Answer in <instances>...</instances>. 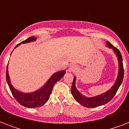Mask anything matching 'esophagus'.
<instances>
[{
    "instance_id": "obj_1",
    "label": "esophagus",
    "mask_w": 129,
    "mask_h": 129,
    "mask_svg": "<svg viewBox=\"0 0 129 129\" xmlns=\"http://www.w3.org/2000/svg\"><path fill=\"white\" fill-rule=\"evenodd\" d=\"M76 69H77L76 66L75 64H72V65H71L70 67L69 68L68 71L70 72H74L76 70Z\"/></svg>"
}]
</instances>
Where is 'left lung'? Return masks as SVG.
Wrapping results in <instances>:
<instances>
[{"label":"left lung","mask_w":129,"mask_h":129,"mask_svg":"<svg viewBox=\"0 0 129 129\" xmlns=\"http://www.w3.org/2000/svg\"><path fill=\"white\" fill-rule=\"evenodd\" d=\"M106 47L108 48L112 49L115 55L117 57L118 61V76L116 79L114 85L111 87L106 92H104L101 94L97 95V96H92V97H88L84 95H83L82 93L79 92V90L76 88V77L74 76V80L72 82V86L71 88V92L73 97L74 99L80 104L82 106L87 107V108H95L97 106H102L104 104L108 103L112 100V98L114 97L115 94L117 92V90L121 85L123 80V76H124V70H123V64H122V57L121 53L119 51L118 49L114 47L113 45L108 41H106Z\"/></svg>","instance_id":"left-lung-1"}]
</instances>
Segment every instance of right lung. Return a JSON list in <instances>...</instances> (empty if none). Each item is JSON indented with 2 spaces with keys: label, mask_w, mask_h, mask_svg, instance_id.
I'll list each match as a JSON object with an SVG mask.
<instances>
[{
  "label": "right lung",
  "mask_w": 129,
  "mask_h": 129,
  "mask_svg": "<svg viewBox=\"0 0 129 129\" xmlns=\"http://www.w3.org/2000/svg\"><path fill=\"white\" fill-rule=\"evenodd\" d=\"M36 39H37V37H29L27 39L22 41L21 43L17 45L15 47V49L19 45H20L21 43H30V42L35 41ZM8 70L9 68H8V66H7V72H6V78H7V84L9 85V88H10L14 98L17 100V101L19 104H21V105H23L27 108H38V107H40L45 104L48 101L50 94H51V92H52L53 87L57 81L60 80L61 78L66 74L65 70H61L54 73L42 87H41L36 91L27 93V92H21L13 87L11 84Z\"/></svg>",
  "instance_id": "right-lung-1"
}]
</instances>
